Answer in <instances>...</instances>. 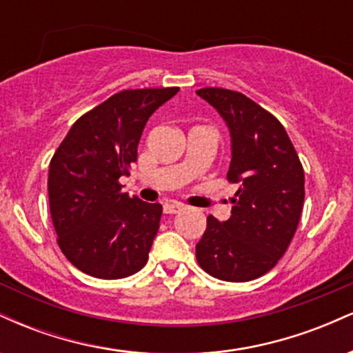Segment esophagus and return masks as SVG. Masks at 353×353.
Masks as SVG:
<instances>
[{"label":"esophagus","mask_w":353,"mask_h":353,"mask_svg":"<svg viewBox=\"0 0 353 353\" xmlns=\"http://www.w3.org/2000/svg\"><path fill=\"white\" fill-rule=\"evenodd\" d=\"M184 209V205L179 204V202H168L164 204V214H177Z\"/></svg>","instance_id":"esophagus-1"}]
</instances>
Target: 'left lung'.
I'll return each instance as SVG.
<instances>
[{
	"mask_svg": "<svg viewBox=\"0 0 353 353\" xmlns=\"http://www.w3.org/2000/svg\"><path fill=\"white\" fill-rule=\"evenodd\" d=\"M196 92L228 124V179L239 184L230 219L208 217L196 245L197 262L221 281H254L277 264L297 230L305 197L303 168L283 125L252 99L222 88Z\"/></svg>",
	"mask_w": 353,
	"mask_h": 353,
	"instance_id": "obj_1",
	"label": "left lung"
}]
</instances>
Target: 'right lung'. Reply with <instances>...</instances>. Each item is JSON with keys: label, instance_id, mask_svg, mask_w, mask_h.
<instances>
[{"label": "right lung", "instance_id": "right-lung-1", "mask_svg": "<svg viewBox=\"0 0 353 353\" xmlns=\"http://www.w3.org/2000/svg\"><path fill=\"white\" fill-rule=\"evenodd\" d=\"M179 88L125 89L81 116L50 163L48 194L58 245L81 272L123 279L149 259L163 205L119 184L137 161L149 117Z\"/></svg>", "mask_w": 353, "mask_h": 353}]
</instances>
